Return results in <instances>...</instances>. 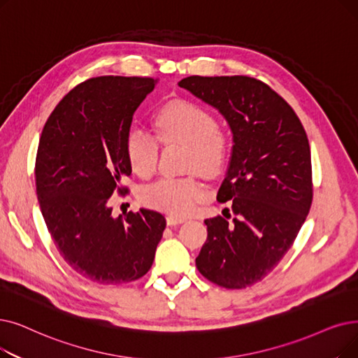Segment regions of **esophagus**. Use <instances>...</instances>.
<instances>
[{"instance_id":"1","label":"esophagus","mask_w":358,"mask_h":358,"mask_svg":"<svg viewBox=\"0 0 358 358\" xmlns=\"http://www.w3.org/2000/svg\"><path fill=\"white\" fill-rule=\"evenodd\" d=\"M182 222H185V217H181V216H174V215H169V216H166V224L168 225H178V224H182Z\"/></svg>"}]
</instances>
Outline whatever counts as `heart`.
I'll list each match as a JSON object with an SVG mask.
<instances>
[{"label": "heart", "instance_id": "b5f03b06", "mask_svg": "<svg viewBox=\"0 0 358 358\" xmlns=\"http://www.w3.org/2000/svg\"><path fill=\"white\" fill-rule=\"evenodd\" d=\"M153 127L164 143L185 145V169H196L213 177L225 168L229 155L228 136L216 127L205 108L174 99L164 103L153 115ZM126 155L131 169L143 178L150 177L158 162V142L143 129H131L126 138ZM206 189L194 176L161 178L142 192V200L153 209L174 216L190 215Z\"/></svg>", "mask_w": 358, "mask_h": 358}]
</instances>
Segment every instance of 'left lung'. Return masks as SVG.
Returning <instances> with one entry per match:
<instances>
[{
	"label": "left lung",
	"instance_id": "left-lung-1",
	"mask_svg": "<svg viewBox=\"0 0 358 358\" xmlns=\"http://www.w3.org/2000/svg\"><path fill=\"white\" fill-rule=\"evenodd\" d=\"M178 86L217 110L232 133L216 199L232 200V221L206 220L199 272L225 288H245L273 271L297 237L313 197L307 134L292 108L247 76H190Z\"/></svg>",
	"mask_w": 358,
	"mask_h": 358
}]
</instances>
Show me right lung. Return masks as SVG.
I'll return each mask as SVG.
<instances>
[{"label":"right lung","mask_w":358,"mask_h":358,"mask_svg":"<svg viewBox=\"0 0 358 358\" xmlns=\"http://www.w3.org/2000/svg\"><path fill=\"white\" fill-rule=\"evenodd\" d=\"M158 79L103 76L76 86L45 122L36 194L67 265L92 282L124 284L152 266L166 221L157 210L113 215L110 197L131 174L126 138Z\"/></svg>","instance_id":"add662e5"}]
</instances>
